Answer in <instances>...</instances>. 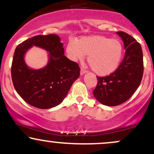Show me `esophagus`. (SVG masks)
<instances>
[{"mask_svg": "<svg viewBox=\"0 0 154 154\" xmlns=\"http://www.w3.org/2000/svg\"><path fill=\"white\" fill-rule=\"evenodd\" d=\"M86 70L85 69H83V68H81V69H80V75H85V74L86 73Z\"/></svg>", "mask_w": 154, "mask_h": 154, "instance_id": "34e87169", "label": "esophagus"}]
</instances>
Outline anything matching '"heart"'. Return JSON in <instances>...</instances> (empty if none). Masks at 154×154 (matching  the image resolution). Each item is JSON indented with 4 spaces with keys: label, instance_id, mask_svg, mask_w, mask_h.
<instances>
[{
    "label": "heart",
    "instance_id": "b5f03b06",
    "mask_svg": "<svg viewBox=\"0 0 154 154\" xmlns=\"http://www.w3.org/2000/svg\"><path fill=\"white\" fill-rule=\"evenodd\" d=\"M66 52L73 61H82L88 55V61L92 69L99 76H107L117 69L123 47L116 39H109L101 35L85 36L67 44Z\"/></svg>",
    "mask_w": 154,
    "mask_h": 154
}]
</instances>
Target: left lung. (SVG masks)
<instances>
[{
    "label": "left lung",
    "mask_w": 154,
    "mask_h": 154,
    "mask_svg": "<svg viewBox=\"0 0 154 154\" xmlns=\"http://www.w3.org/2000/svg\"><path fill=\"white\" fill-rule=\"evenodd\" d=\"M122 39L125 54L115 72L106 77H97L93 94L100 103L115 106L123 103L139 87L143 74V58L140 45L128 33L117 32Z\"/></svg>",
    "instance_id": "left-lung-1"
}]
</instances>
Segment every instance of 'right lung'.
Listing matches in <instances>:
<instances>
[{
    "label": "right lung",
    "mask_w": 154,
    "mask_h": 154,
    "mask_svg": "<svg viewBox=\"0 0 154 154\" xmlns=\"http://www.w3.org/2000/svg\"><path fill=\"white\" fill-rule=\"evenodd\" d=\"M32 46L48 52L49 61L43 68L33 70L24 61L26 53ZM79 72L78 64L64 56L61 38L55 34L36 35L19 44L11 65L12 82L17 93L29 105L42 109L61 103Z\"/></svg>",
    "instance_id": "right-lung-1"
}]
</instances>
